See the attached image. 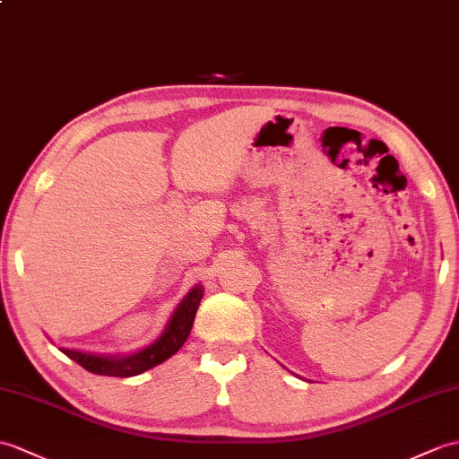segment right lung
<instances>
[{"mask_svg": "<svg viewBox=\"0 0 459 459\" xmlns=\"http://www.w3.org/2000/svg\"><path fill=\"white\" fill-rule=\"evenodd\" d=\"M201 297H204V290L197 285L187 293L186 299L178 305L176 313L172 315V321L168 323L164 330V334L160 336L154 344L146 346L144 350L136 351L133 356L113 358V356L88 354V351H78V350H68V348H60V350L70 359L80 364L83 369L91 371V374L113 376V377L138 376L146 369L162 364V361H166L169 356H174L176 351L184 346V342L191 333V326H194Z\"/></svg>", "mask_w": 459, "mask_h": 459, "instance_id": "1", "label": "right lung"}]
</instances>
